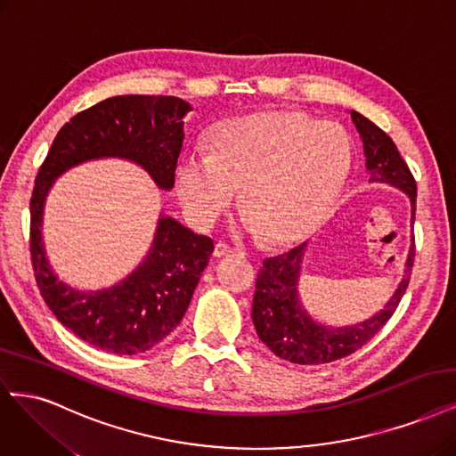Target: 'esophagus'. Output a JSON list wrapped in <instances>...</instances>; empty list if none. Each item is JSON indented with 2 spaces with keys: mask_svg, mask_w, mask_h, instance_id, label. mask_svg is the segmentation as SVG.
Masks as SVG:
<instances>
[{
  "mask_svg": "<svg viewBox=\"0 0 456 456\" xmlns=\"http://www.w3.org/2000/svg\"><path fill=\"white\" fill-rule=\"evenodd\" d=\"M232 253H235V248H233V247H230L228 243H224V241H218V243H215V250H213V255H215L216 258H221V256H228V255H232Z\"/></svg>",
  "mask_w": 456,
  "mask_h": 456,
  "instance_id": "1",
  "label": "esophagus"
}]
</instances>
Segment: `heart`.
<instances>
[{
    "instance_id": "heart-1",
    "label": "heart",
    "mask_w": 456,
    "mask_h": 456,
    "mask_svg": "<svg viewBox=\"0 0 456 456\" xmlns=\"http://www.w3.org/2000/svg\"><path fill=\"white\" fill-rule=\"evenodd\" d=\"M349 166L351 141L338 124L273 111L224 122L211 152L188 151L177 188L200 228L213 226L243 188V226L272 243H290L319 223Z\"/></svg>"
}]
</instances>
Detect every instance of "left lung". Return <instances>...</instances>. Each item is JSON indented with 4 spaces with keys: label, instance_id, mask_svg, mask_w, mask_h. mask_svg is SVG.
<instances>
[{
    "label": "left lung",
    "instance_id": "obj_1",
    "mask_svg": "<svg viewBox=\"0 0 456 456\" xmlns=\"http://www.w3.org/2000/svg\"><path fill=\"white\" fill-rule=\"evenodd\" d=\"M351 118L364 145L366 169L370 183H385L400 188L410 196L411 201V223L415 221L417 184L410 167L400 156L395 141H392L379 126L356 111H351ZM307 243H302L289 253L264 260L256 279V290L253 300V322L258 338L268 345L279 358L302 366L328 364L345 358L366 345L395 311L405 294L415 260V240L410 247L405 260L403 277L396 292L392 294L385 309L364 322L353 326L332 328L319 324L309 317L297 296V281H300L302 258Z\"/></svg>",
    "mask_w": 456,
    "mask_h": 456
}]
</instances>
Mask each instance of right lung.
<instances>
[{
	"mask_svg": "<svg viewBox=\"0 0 456 456\" xmlns=\"http://www.w3.org/2000/svg\"><path fill=\"white\" fill-rule=\"evenodd\" d=\"M191 103L174 96H115L77 113L56 134L29 201V253L39 292L75 336L115 354L145 353L181 322L213 253V240L162 215L145 260L117 285L77 290L53 272L41 235L43 208L54 179L73 166L122 159L143 167L162 191L175 167Z\"/></svg>",
	"mask_w": 456,
	"mask_h": 456,
	"instance_id": "right-lung-1",
	"label": "right lung"
}]
</instances>
